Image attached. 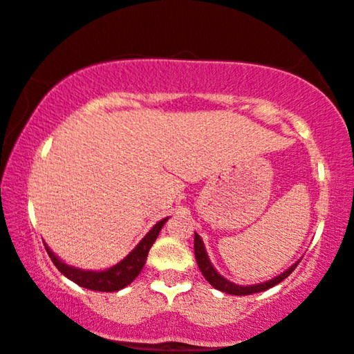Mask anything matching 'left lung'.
I'll return each instance as SVG.
<instances>
[{"label": "left lung", "instance_id": "left-lung-1", "mask_svg": "<svg viewBox=\"0 0 354 354\" xmlns=\"http://www.w3.org/2000/svg\"><path fill=\"white\" fill-rule=\"evenodd\" d=\"M194 249H195V259H196V263H198V268L203 277L206 278V281H208L211 286L219 289V291L223 292H227V295H234V296H247V295H254V292H260V291H267L268 288H273L274 284L281 283L283 279H286L289 274L295 272V268L297 267V263L299 261H296L292 267H289L286 272L279 274V277L270 279L267 283H260V284H254V286H239L236 283H231L229 279H226L224 277H221L216 270H214L213 265H211V261L208 259V255H206V250H205V245H203V241H201V237L198 234L195 232V244H194Z\"/></svg>", "mask_w": 354, "mask_h": 354}]
</instances>
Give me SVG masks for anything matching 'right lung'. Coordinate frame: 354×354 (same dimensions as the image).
I'll use <instances>...</instances> for the list:
<instances>
[{"instance_id": "add662e5", "label": "right lung", "mask_w": 354, "mask_h": 354, "mask_svg": "<svg viewBox=\"0 0 354 354\" xmlns=\"http://www.w3.org/2000/svg\"><path fill=\"white\" fill-rule=\"evenodd\" d=\"M166 221L167 218H164L162 221L156 224V226L143 237V241H141L140 244H138L135 249H133L130 254L120 261V263L113 265L112 268L104 270V272H89V270L70 267V265L63 263V261L59 260L47 245H45V249H47V254L50 259H52L55 267L65 274L66 278H70L71 281L80 284V286L93 289V291H102V292L118 291V289H123L125 286H128V284H130L133 279L140 274L141 270H143L146 259H148V252L151 249V245L154 244V241L159 236V231L162 229L164 223Z\"/></svg>"}]
</instances>
